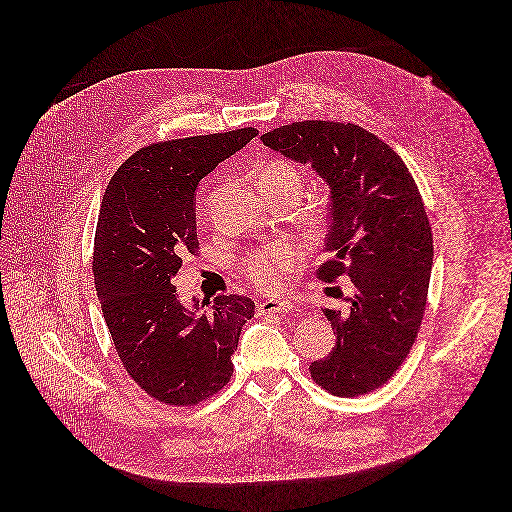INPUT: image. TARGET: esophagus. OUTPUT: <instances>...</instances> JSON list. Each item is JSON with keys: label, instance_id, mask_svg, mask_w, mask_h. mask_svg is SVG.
I'll list each match as a JSON object with an SVG mask.
<instances>
[{"label": "esophagus", "instance_id": "1", "mask_svg": "<svg viewBox=\"0 0 512 512\" xmlns=\"http://www.w3.org/2000/svg\"><path fill=\"white\" fill-rule=\"evenodd\" d=\"M293 305L288 301V299H266V301H262L260 305H258V313L260 315H268V313H290L292 311Z\"/></svg>", "mask_w": 512, "mask_h": 512}]
</instances>
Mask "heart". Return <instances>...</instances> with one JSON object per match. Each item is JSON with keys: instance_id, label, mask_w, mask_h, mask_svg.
I'll list each match as a JSON object with an SVG mask.
<instances>
[{"instance_id": "1", "label": "heart", "mask_w": 512, "mask_h": 512, "mask_svg": "<svg viewBox=\"0 0 512 512\" xmlns=\"http://www.w3.org/2000/svg\"><path fill=\"white\" fill-rule=\"evenodd\" d=\"M262 179L274 181L278 185H290V187H299L301 183L299 171L286 161H276L268 165ZM301 258H303V246L299 242L278 240L274 244H268L264 248L250 252L244 266L250 282L256 288L268 292V290L280 288L284 282L292 278Z\"/></svg>"}]
</instances>
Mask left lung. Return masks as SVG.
Here are the masks:
<instances>
[{
    "mask_svg": "<svg viewBox=\"0 0 512 512\" xmlns=\"http://www.w3.org/2000/svg\"><path fill=\"white\" fill-rule=\"evenodd\" d=\"M307 163L331 189V228L319 280L349 276V309H323L333 351L309 365L327 392L353 398L386 384L418 337L434 264L422 195L400 155L357 124L305 120L260 138Z\"/></svg>",
    "mask_w": 512,
    "mask_h": 512,
    "instance_id": "1",
    "label": "left lung"
}]
</instances>
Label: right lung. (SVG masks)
<instances>
[{
  "label": "right lung",
  "instance_id": "obj_1",
  "mask_svg": "<svg viewBox=\"0 0 512 512\" xmlns=\"http://www.w3.org/2000/svg\"><path fill=\"white\" fill-rule=\"evenodd\" d=\"M256 136L242 128L149 144L102 197L92 272L104 321L128 374L163 404L195 406L226 386L242 325L254 317V301L234 293L217 295L211 311L197 299L187 307L173 280L183 254L199 250V181Z\"/></svg>",
  "mask_w": 512,
  "mask_h": 512
}]
</instances>
